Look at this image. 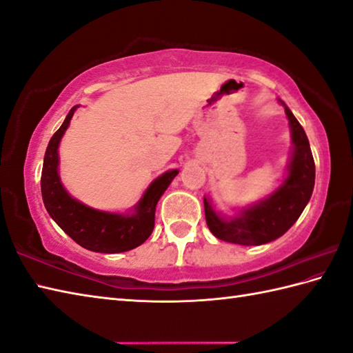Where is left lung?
<instances>
[{
	"mask_svg": "<svg viewBox=\"0 0 353 353\" xmlns=\"http://www.w3.org/2000/svg\"><path fill=\"white\" fill-rule=\"evenodd\" d=\"M292 131L294 154L285 183L274 194L248 208L240 217L223 220L203 199L205 217L210 231L217 239L230 243L257 246L281 237L306 208L315 185V162L307 136L291 110L285 107Z\"/></svg>",
	"mask_w": 353,
	"mask_h": 353,
	"instance_id": "8db88e82",
	"label": "left lung"
}]
</instances>
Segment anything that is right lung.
I'll return each mask as SVG.
<instances>
[{"label": "right lung", "instance_id": "1", "mask_svg": "<svg viewBox=\"0 0 353 353\" xmlns=\"http://www.w3.org/2000/svg\"><path fill=\"white\" fill-rule=\"evenodd\" d=\"M76 108L78 107L70 110L64 123L52 136L46 150L43 172H41V194L46 210L67 236H70L76 243L88 251L116 254L134 250L153 232L156 205L179 171L171 170L157 177L145 191L134 212L127 216L96 211L72 199L58 176V147Z\"/></svg>", "mask_w": 353, "mask_h": 353}]
</instances>
